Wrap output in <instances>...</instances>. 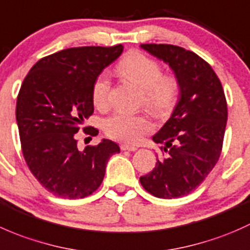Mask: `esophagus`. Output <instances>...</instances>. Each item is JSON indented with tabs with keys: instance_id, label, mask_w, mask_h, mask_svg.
Returning a JSON list of instances; mask_svg holds the SVG:
<instances>
[{
	"instance_id": "34e87169",
	"label": "esophagus",
	"mask_w": 250,
	"mask_h": 250,
	"mask_svg": "<svg viewBox=\"0 0 250 250\" xmlns=\"http://www.w3.org/2000/svg\"><path fill=\"white\" fill-rule=\"evenodd\" d=\"M120 149L122 150H127V151H135L137 150V146H130V144H120Z\"/></svg>"
}]
</instances>
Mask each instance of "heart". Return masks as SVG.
<instances>
[{
	"instance_id": "heart-1",
	"label": "heart",
	"mask_w": 250,
	"mask_h": 250,
	"mask_svg": "<svg viewBox=\"0 0 250 250\" xmlns=\"http://www.w3.org/2000/svg\"><path fill=\"white\" fill-rule=\"evenodd\" d=\"M118 73L142 87L143 102L155 114L163 115L173 108L179 94V82L172 74H163V68L155 60L141 51L127 54L117 66ZM110 91L107 73H101L92 84L91 97L95 107L106 109ZM108 137L125 143H137L151 130V122L143 113L131 114L115 112L104 122Z\"/></svg>"
}]
</instances>
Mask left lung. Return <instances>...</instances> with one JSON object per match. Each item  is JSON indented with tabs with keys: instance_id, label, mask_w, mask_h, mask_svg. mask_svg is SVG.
I'll return each mask as SVG.
<instances>
[{
	"instance_id": "1",
	"label": "left lung",
	"mask_w": 250,
	"mask_h": 250,
	"mask_svg": "<svg viewBox=\"0 0 250 250\" xmlns=\"http://www.w3.org/2000/svg\"><path fill=\"white\" fill-rule=\"evenodd\" d=\"M168 63L179 82V101L171 118L153 136L163 158L140 178L144 189L160 199H177L194 191L219 160L228 120L223 86L197 54L172 44H141Z\"/></svg>"
}]
</instances>
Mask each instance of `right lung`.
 <instances>
[{"label": "right lung", "mask_w": 250, "mask_h": 250, "mask_svg": "<svg viewBox=\"0 0 250 250\" xmlns=\"http://www.w3.org/2000/svg\"><path fill=\"white\" fill-rule=\"evenodd\" d=\"M122 53V44L63 49L41 59L22 82L15 110L22 155L36 179L55 196L91 195L104 181L108 159L120 151L109 140L81 150L76 133L94 113L95 79ZM83 131L99 133L91 126Z\"/></svg>", "instance_id": "1"}]
</instances>
